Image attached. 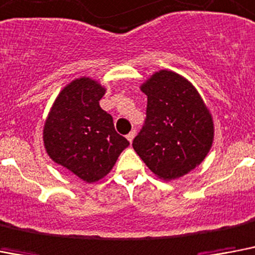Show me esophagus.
Returning a JSON list of instances; mask_svg holds the SVG:
<instances>
[{"instance_id":"34e87169","label":"esophagus","mask_w":255,"mask_h":255,"mask_svg":"<svg viewBox=\"0 0 255 255\" xmlns=\"http://www.w3.org/2000/svg\"><path fill=\"white\" fill-rule=\"evenodd\" d=\"M134 136H136V131H134V129H132V131L127 134V140H128V141H129V142L133 141Z\"/></svg>"}]
</instances>
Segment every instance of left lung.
<instances>
[{
    "label": "left lung",
    "instance_id": "left-lung-1",
    "mask_svg": "<svg viewBox=\"0 0 255 255\" xmlns=\"http://www.w3.org/2000/svg\"><path fill=\"white\" fill-rule=\"evenodd\" d=\"M140 89L148 97L146 119L132 146L156 177L178 179L210 152L212 115L195 86L173 70L154 72Z\"/></svg>",
    "mask_w": 255,
    "mask_h": 255
}]
</instances>
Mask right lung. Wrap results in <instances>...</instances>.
Here are the masks:
<instances>
[{"instance_id": "add662e5", "label": "right lung", "mask_w": 255, "mask_h": 255, "mask_svg": "<svg viewBox=\"0 0 255 255\" xmlns=\"http://www.w3.org/2000/svg\"><path fill=\"white\" fill-rule=\"evenodd\" d=\"M106 88L90 77H80L59 93L43 127L49 158L86 183L109 174L129 145L115 131L113 117L101 109Z\"/></svg>"}]
</instances>
